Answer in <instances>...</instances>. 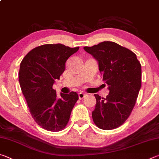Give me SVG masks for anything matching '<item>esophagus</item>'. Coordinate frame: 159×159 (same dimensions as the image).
I'll return each mask as SVG.
<instances>
[{"instance_id":"esophagus-1","label":"esophagus","mask_w":159,"mask_h":159,"mask_svg":"<svg viewBox=\"0 0 159 159\" xmlns=\"http://www.w3.org/2000/svg\"><path fill=\"white\" fill-rule=\"evenodd\" d=\"M85 97V94L83 93H79V98L80 99H83Z\"/></svg>"}]
</instances>
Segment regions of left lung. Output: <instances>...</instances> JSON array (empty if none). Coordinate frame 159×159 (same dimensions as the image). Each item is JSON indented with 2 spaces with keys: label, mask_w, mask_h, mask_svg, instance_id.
Segmentation results:
<instances>
[{
  "label": "left lung",
  "mask_w": 159,
  "mask_h": 159,
  "mask_svg": "<svg viewBox=\"0 0 159 159\" xmlns=\"http://www.w3.org/2000/svg\"><path fill=\"white\" fill-rule=\"evenodd\" d=\"M83 49L98 61L109 90L106 98L95 95L93 121L102 130H113L125 123L134 108L141 88V64L135 54L114 42L104 41Z\"/></svg>",
  "instance_id": "1"
}]
</instances>
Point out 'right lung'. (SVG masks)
Here are the masks:
<instances>
[{
	"mask_svg": "<svg viewBox=\"0 0 159 159\" xmlns=\"http://www.w3.org/2000/svg\"><path fill=\"white\" fill-rule=\"evenodd\" d=\"M79 47L45 44L28 52L20 64L19 81L32 117L45 130L57 132L66 127L79 99L76 92L60 93L52 88L65 69V63Z\"/></svg>",
	"mask_w": 159,
	"mask_h": 159,
	"instance_id": "add662e5",
	"label": "right lung"
}]
</instances>
